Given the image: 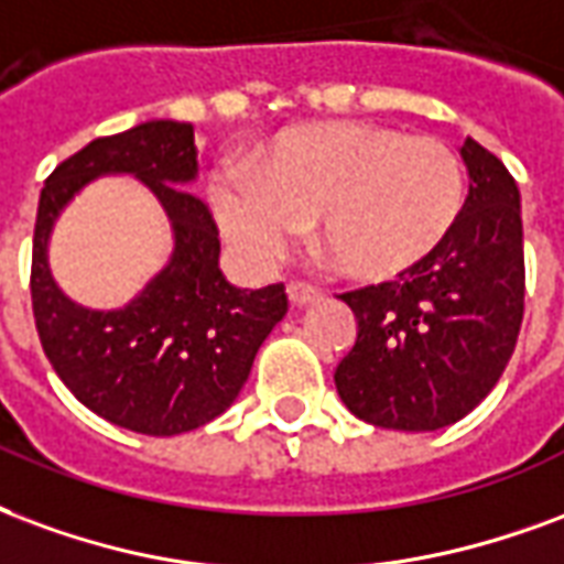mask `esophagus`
I'll list each match as a JSON object with an SVG mask.
<instances>
[{
	"mask_svg": "<svg viewBox=\"0 0 564 564\" xmlns=\"http://www.w3.org/2000/svg\"><path fill=\"white\" fill-rule=\"evenodd\" d=\"M315 297H318V288L303 285V282H288V300H291V306H306Z\"/></svg>",
	"mask_w": 564,
	"mask_h": 564,
	"instance_id": "34e87169",
	"label": "esophagus"
}]
</instances>
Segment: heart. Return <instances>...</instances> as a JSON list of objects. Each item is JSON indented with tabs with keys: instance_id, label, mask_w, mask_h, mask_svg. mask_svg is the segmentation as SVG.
<instances>
[{
	"instance_id": "heart-1",
	"label": "heart",
	"mask_w": 564,
	"mask_h": 564,
	"mask_svg": "<svg viewBox=\"0 0 564 564\" xmlns=\"http://www.w3.org/2000/svg\"><path fill=\"white\" fill-rule=\"evenodd\" d=\"M466 204L454 147L430 134L336 122L288 134L216 188V213L234 249L270 264L312 221V246L351 279H393L447 240Z\"/></svg>"
}]
</instances>
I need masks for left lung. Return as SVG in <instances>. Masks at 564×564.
Listing matches in <instances>:
<instances>
[{
  "label": "left lung",
  "mask_w": 564,
  "mask_h": 564,
  "mask_svg": "<svg viewBox=\"0 0 564 564\" xmlns=\"http://www.w3.org/2000/svg\"><path fill=\"white\" fill-rule=\"evenodd\" d=\"M468 197L454 231L393 282L348 291L355 348L336 367L348 412L372 426L430 433L466 417L501 378L523 324L520 188L466 138Z\"/></svg>",
  "instance_id": "8db88e82"
}]
</instances>
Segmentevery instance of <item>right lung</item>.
<instances>
[{"instance_id": "right-lung-1", "label": "right lung", "mask_w": 564, "mask_h": 564, "mask_svg": "<svg viewBox=\"0 0 564 564\" xmlns=\"http://www.w3.org/2000/svg\"><path fill=\"white\" fill-rule=\"evenodd\" d=\"M108 173H131L160 197L175 228V252L131 304L101 313L58 291L46 240L64 204ZM195 176L192 122L150 119L86 143L41 188L29 282L41 348L89 412L131 433L180 435L219 417L288 312L285 285L249 291L221 276L219 228L186 188Z\"/></svg>"}]
</instances>
